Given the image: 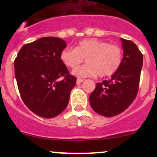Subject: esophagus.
I'll return each mask as SVG.
<instances>
[{
    "instance_id": "esophagus-1",
    "label": "esophagus",
    "mask_w": 157,
    "mask_h": 157,
    "mask_svg": "<svg viewBox=\"0 0 157 157\" xmlns=\"http://www.w3.org/2000/svg\"><path fill=\"white\" fill-rule=\"evenodd\" d=\"M83 81V79H79V78L77 79V85L80 84V83H81Z\"/></svg>"
}]
</instances>
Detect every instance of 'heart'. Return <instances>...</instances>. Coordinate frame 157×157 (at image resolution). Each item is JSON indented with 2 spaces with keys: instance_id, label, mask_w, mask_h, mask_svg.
I'll list each match as a JSON object with an SVG mask.
<instances>
[{
  "instance_id": "heart-1",
  "label": "heart",
  "mask_w": 157,
  "mask_h": 157,
  "mask_svg": "<svg viewBox=\"0 0 157 157\" xmlns=\"http://www.w3.org/2000/svg\"><path fill=\"white\" fill-rule=\"evenodd\" d=\"M86 58L87 64L77 67ZM123 52L121 47L105 41L88 39L80 41L76 48L67 47L61 53L64 65L74 69L72 74L79 78L95 77H105L115 74L121 66Z\"/></svg>"
}]
</instances>
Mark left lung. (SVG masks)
<instances>
[{"mask_svg": "<svg viewBox=\"0 0 157 157\" xmlns=\"http://www.w3.org/2000/svg\"><path fill=\"white\" fill-rule=\"evenodd\" d=\"M122 62L110 80L96 83L90 96L92 109L101 115L112 117L124 112L137 96L143 55L132 41L121 39Z\"/></svg>", "mask_w": 157, "mask_h": 157, "instance_id": "left-lung-1", "label": "left lung"}]
</instances>
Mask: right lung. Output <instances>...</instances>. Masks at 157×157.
I'll return each instance as SVG.
<instances>
[{
  "label": "right lung",
  "instance_id": "1",
  "mask_svg": "<svg viewBox=\"0 0 157 157\" xmlns=\"http://www.w3.org/2000/svg\"><path fill=\"white\" fill-rule=\"evenodd\" d=\"M66 46L60 38L42 37L23 45L14 61L22 99L27 108L42 118L61 114L76 85L77 78L69 74L61 60Z\"/></svg>",
  "mask_w": 157,
  "mask_h": 157
}]
</instances>
